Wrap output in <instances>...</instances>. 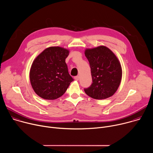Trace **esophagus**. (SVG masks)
Returning <instances> with one entry per match:
<instances>
[{
    "instance_id": "esophagus-1",
    "label": "esophagus",
    "mask_w": 153,
    "mask_h": 153,
    "mask_svg": "<svg viewBox=\"0 0 153 153\" xmlns=\"http://www.w3.org/2000/svg\"><path fill=\"white\" fill-rule=\"evenodd\" d=\"M74 79H75L76 80H79V76H75V77H74Z\"/></svg>"
}]
</instances>
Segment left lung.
<instances>
[{
    "mask_svg": "<svg viewBox=\"0 0 153 153\" xmlns=\"http://www.w3.org/2000/svg\"><path fill=\"white\" fill-rule=\"evenodd\" d=\"M85 54L90 63L92 84L84 88L85 93L95 99H105L117 91L122 79L120 63L115 54L106 47L87 49Z\"/></svg>",
    "mask_w": 153,
    "mask_h": 153,
    "instance_id": "8db88e82",
    "label": "left lung"
}]
</instances>
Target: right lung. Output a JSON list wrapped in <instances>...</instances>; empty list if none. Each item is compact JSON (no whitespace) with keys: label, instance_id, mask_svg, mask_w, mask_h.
Listing matches in <instances>:
<instances>
[{"label":"right lung","instance_id":"right-lung-1","mask_svg":"<svg viewBox=\"0 0 153 153\" xmlns=\"http://www.w3.org/2000/svg\"><path fill=\"white\" fill-rule=\"evenodd\" d=\"M69 51L51 47L42 52L34 60L30 79L34 92L40 97L54 100L62 96L71 82L65 59Z\"/></svg>","mask_w":153,"mask_h":153}]
</instances>
